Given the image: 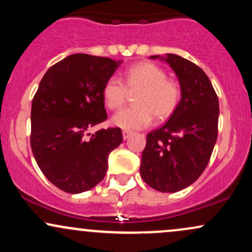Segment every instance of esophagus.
<instances>
[{
	"label": "esophagus",
	"mask_w": 252,
	"mask_h": 252,
	"mask_svg": "<svg viewBox=\"0 0 252 252\" xmlns=\"http://www.w3.org/2000/svg\"><path fill=\"white\" fill-rule=\"evenodd\" d=\"M122 134H123V138H124V140H128V138H129V136L131 135V132H130L129 130H123V132H122Z\"/></svg>",
	"instance_id": "obj_1"
}]
</instances>
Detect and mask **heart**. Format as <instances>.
Here are the masks:
<instances>
[{
  "label": "heart",
  "instance_id": "b5f03b06",
  "mask_svg": "<svg viewBox=\"0 0 252 252\" xmlns=\"http://www.w3.org/2000/svg\"><path fill=\"white\" fill-rule=\"evenodd\" d=\"M130 94H136V105L117 112L115 126L126 130L146 128L154 116L164 121L175 112L181 99V88L168 79L167 72L153 63H140L124 72V83L116 76L108 78L103 86V99L109 109L118 110Z\"/></svg>",
  "mask_w": 252,
  "mask_h": 252
}]
</instances>
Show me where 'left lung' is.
Returning a JSON list of instances; mask_svg holds the SVG:
<instances>
[{
  "instance_id": "left-lung-1",
  "label": "left lung",
  "mask_w": 252,
  "mask_h": 252,
  "mask_svg": "<svg viewBox=\"0 0 252 252\" xmlns=\"http://www.w3.org/2000/svg\"><path fill=\"white\" fill-rule=\"evenodd\" d=\"M166 62L179 78L181 100L169 120L147 135L140 173L152 189L174 193L192 185L210 162L218 137L219 100L194 63L176 54H167Z\"/></svg>"
}]
</instances>
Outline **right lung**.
I'll list each match as a JSON object with an SVG mask.
<instances>
[{
    "instance_id": "1",
    "label": "right lung",
    "mask_w": 252,
    "mask_h": 252,
    "mask_svg": "<svg viewBox=\"0 0 252 252\" xmlns=\"http://www.w3.org/2000/svg\"><path fill=\"white\" fill-rule=\"evenodd\" d=\"M118 63L77 53L48 68L32 102L31 147L43 175L63 192L82 193L103 180L121 128L92 126L108 118L103 86Z\"/></svg>"
}]
</instances>
